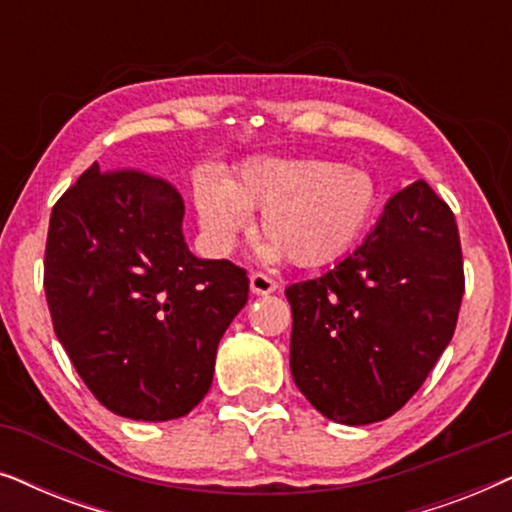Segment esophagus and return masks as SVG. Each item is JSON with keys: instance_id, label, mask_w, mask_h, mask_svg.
Masks as SVG:
<instances>
[{"instance_id": "34e87169", "label": "esophagus", "mask_w": 512, "mask_h": 512, "mask_svg": "<svg viewBox=\"0 0 512 512\" xmlns=\"http://www.w3.org/2000/svg\"><path fill=\"white\" fill-rule=\"evenodd\" d=\"M249 286H251V293H256V296H268V293L277 291L275 279L263 275V272H254V275L249 277Z\"/></svg>"}]
</instances>
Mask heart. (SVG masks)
Here are the masks:
<instances>
[{
  "instance_id": "b5f03b06",
  "label": "heart",
  "mask_w": 512,
  "mask_h": 512,
  "mask_svg": "<svg viewBox=\"0 0 512 512\" xmlns=\"http://www.w3.org/2000/svg\"><path fill=\"white\" fill-rule=\"evenodd\" d=\"M382 193L373 174L321 158H254L223 181L202 174L195 212L216 247H230L258 212V254L314 270L352 251L380 212Z\"/></svg>"
}]
</instances>
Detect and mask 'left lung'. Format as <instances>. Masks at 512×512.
Masks as SVG:
<instances>
[{
  "mask_svg": "<svg viewBox=\"0 0 512 512\" xmlns=\"http://www.w3.org/2000/svg\"><path fill=\"white\" fill-rule=\"evenodd\" d=\"M464 296L457 221L426 181L391 195L359 247L291 284V375L326 419L401 410L450 345Z\"/></svg>",
  "mask_w": 512,
  "mask_h": 512,
  "instance_id": "8db88e82",
  "label": "left lung"
}]
</instances>
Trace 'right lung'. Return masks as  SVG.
<instances>
[{
  "label": "right lung",
  "mask_w": 512,
  "mask_h": 512,
  "mask_svg": "<svg viewBox=\"0 0 512 512\" xmlns=\"http://www.w3.org/2000/svg\"><path fill=\"white\" fill-rule=\"evenodd\" d=\"M177 188L93 163L53 207L44 289L58 340L93 396L139 422L184 417L212 387L249 277L198 258Z\"/></svg>",
  "instance_id": "1"
}]
</instances>
